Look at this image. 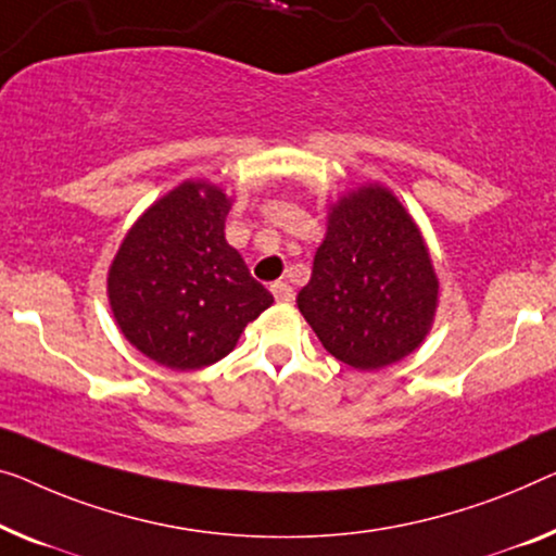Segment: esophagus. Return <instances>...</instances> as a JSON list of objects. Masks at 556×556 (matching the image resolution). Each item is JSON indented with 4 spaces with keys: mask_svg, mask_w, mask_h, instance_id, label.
<instances>
[{
    "mask_svg": "<svg viewBox=\"0 0 556 556\" xmlns=\"http://www.w3.org/2000/svg\"><path fill=\"white\" fill-rule=\"evenodd\" d=\"M271 294H275V300L279 304L294 302V289L292 285H287V281H275V285H271Z\"/></svg>",
    "mask_w": 556,
    "mask_h": 556,
    "instance_id": "34e87169",
    "label": "esophagus"
}]
</instances>
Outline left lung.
Returning <instances> with one entry per match:
<instances>
[{
    "label": "left lung",
    "mask_w": 556,
    "mask_h": 556,
    "mask_svg": "<svg viewBox=\"0 0 556 556\" xmlns=\"http://www.w3.org/2000/svg\"><path fill=\"white\" fill-rule=\"evenodd\" d=\"M296 306L331 357L359 371L389 367L425 342L439 279L419 225L392 189L369 181L329 204Z\"/></svg>",
    "instance_id": "1"
}]
</instances>
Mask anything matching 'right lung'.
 Masks as SVG:
<instances>
[{
    "instance_id": "1",
    "label": "right lung",
    "mask_w": 556,
    "mask_h": 556,
    "mask_svg": "<svg viewBox=\"0 0 556 556\" xmlns=\"http://www.w3.org/2000/svg\"><path fill=\"white\" fill-rule=\"evenodd\" d=\"M231 197L187 179L147 206L110 264L106 296L119 331L156 364L189 371L235 350L275 296L225 239Z\"/></svg>"
}]
</instances>
